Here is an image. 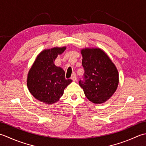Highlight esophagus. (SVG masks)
Wrapping results in <instances>:
<instances>
[{"label": "esophagus", "instance_id": "esophagus-1", "mask_svg": "<svg viewBox=\"0 0 146 146\" xmlns=\"http://www.w3.org/2000/svg\"><path fill=\"white\" fill-rule=\"evenodd\" d=\"M71 79L73 81H76L77 80V77H76V74L75 73H73L72 77H71Z\"/></svg>", "mask_w": 146, "mask_h": 146}]
</instances>
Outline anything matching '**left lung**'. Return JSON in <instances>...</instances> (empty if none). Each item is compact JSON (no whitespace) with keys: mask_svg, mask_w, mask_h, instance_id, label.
Wrapping results in <instances>:
<instances>
[{"mask_svg":"<svg viewBox=\"0 0 146 146\" xmlns=\"http://www.w3.org/2000/svg\"><path fill=\"white\" fill-rule=\"evenodd\" d=\"M84 80L79 83L85 96L94 104L106 102L116 91L118 72L106 53L98 48L81 50Z\"/></svg>","mask_w":146,"mask_h":146,"instance_id":"1","label":"left lung"}]
</instances>
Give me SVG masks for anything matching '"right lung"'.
<instances>
[{
	"instance_id": "1",
	"label": "right lung",
	"mask_w": 146,
	"mask_h": 146,
	"mask_svg": "<svg viewBox=\"0 0 146 146\" xmlns=\"http://www.w3.org/2000/svg\"><path fill=\"white\" fill-rule=\"evenodd\" d=\"M66 47H54L43 50L29 69L27 86L31 94L40 102L48 105L57 102L71 79H65L64 70L54 61Z\"/></svg>"
}]
</instances>
